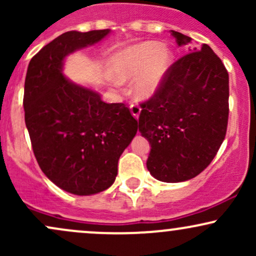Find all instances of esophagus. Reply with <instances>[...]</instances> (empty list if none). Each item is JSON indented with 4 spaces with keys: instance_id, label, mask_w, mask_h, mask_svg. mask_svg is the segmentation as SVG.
Masks as SVG:
<instances>
[{
    "instance_id": "1",
    "label": "esophagus",
    "mask_w": 256,
    "mask_h": 256,
    "mask_svg": "<svg viewBox=\"0 0 256 256\" xmlns=\"http://www.w3.org/2000/svg\"><path fill=\"white\" fill-rule=\"evenodd\" d=\"M130 110H131V113L132 116H134V118L138 119V116H140V107L136 104H132L130 106Z\"/></svg>"
}]
</instances>
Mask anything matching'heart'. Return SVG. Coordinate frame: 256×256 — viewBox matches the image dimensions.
Listing matches in <instances>:
<instances>
[{"label": "heart", "mask_w": 256, "mask_h": 256, "mask_svg": "<svg viewBox=\"0 0 256 256\" xmlns=\"http://www.w3.org/2000/svg\"><path fill=\"white\" fill-rule=\"evenodd\" d=\"M172 62L173 54L170 49L155 42H143L116 52L110 60V68L119 83L136 78V96L149 98L161 86Z\"/></svg>", "instance_id": "1"}]
</instances>
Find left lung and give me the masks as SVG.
Masks as SVG:
<instances>
[{"instance_id":"obj_1","label":"left lung","mask_w":256,"mask_h":256,"mask_svg":"<svg viewBox=\"0 0 256 256\" xmlns=\"http://www.w3.org/2000/svg\"><path fill=\"white\" fill-rule=\"evenodd\" d=\"M178 46L192 38L171 31ZM171 64L154 96L140 104L138 128L150 143L146 168L158 180L179 183L212 162L226 134L228 73L204 44Z\"/></svg>"}]
</instances>
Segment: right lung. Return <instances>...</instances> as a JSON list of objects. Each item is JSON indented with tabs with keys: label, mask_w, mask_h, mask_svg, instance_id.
<instances>
[{
	"label": "right lung",
	"mask_w": 256,
	"mask_h": 256,
	"mask_svg": "<svg viewBox=\"0 0 256 256\" xmlns=\"http://www.w3.org/2000/svg\"><path fill=\"white\" fill-rule=\"evenodd\" d=\"M110 30L64 32L31 58L24 89L32 150L55 185L74 195L108 189L118 160L138 128L124 104H106L98 92L62 74L64 58L100 42Z\"/></svg>",
	"instance_id": "add662e5"
}]
</instances>
